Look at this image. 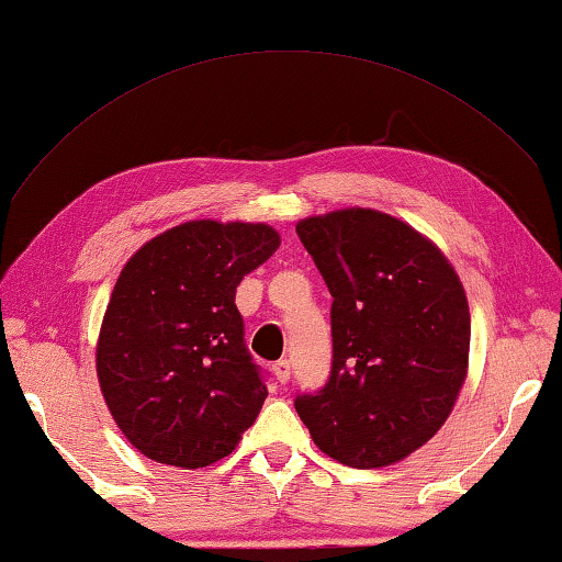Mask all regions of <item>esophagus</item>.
I'll return each mask as SVG.
<instances>
[{"label":"esophagus","instance_id":"obj_1","mask_svg":"<svg viewBox=\"0 0 562 562\" xmlns=\"http://www.w3.org/2000/svg\"><path fill=\"white\" fill-rule=\"evenodd\" d=\"M272 372H274V376H278L280 384H288V382H290V361H288V359L274 361Z\"/></svg>","mask_w":562,"mask_h":562}]
</instances>
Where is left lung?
Segmentation results:
<instances>
[{
	"label": "left lung",
	"mask_w": 562,
	"mask_h": 562,
	"mask_svg": "<svg viewBox=\"0 0 562 562\" xmlns=\"http://www.w3.org/2000/svg\"><path fill=\"white\" fill-rule=\"evenodd\" d=\"M331 302V374L294 398L312 441L355 469L406 459L453 412L469 374L471 312L449 258L372 207L297 223Z\"/></svg>",
	"instance_id": "left-lung-1"
}]
</instances>
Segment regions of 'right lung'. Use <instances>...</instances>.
Returning <instances> with one entry per match:
<instances>
[{"instance_id":"add662e5","label":"right lung","mask_w":562,"mask_h":562,"mask_svg":"<svg viewBox=\"0 0 562 562\" xmlns=\"http://www.w3.org/2000/svg\"><path fill=\"white\" fill-rule=\"evenodd\" d=\"M280 247L265 223L188 221L123 265L97 341V376L123 436L150 461L225 459L268 396L235 290Z\"/></svg>"}]
</instances>
